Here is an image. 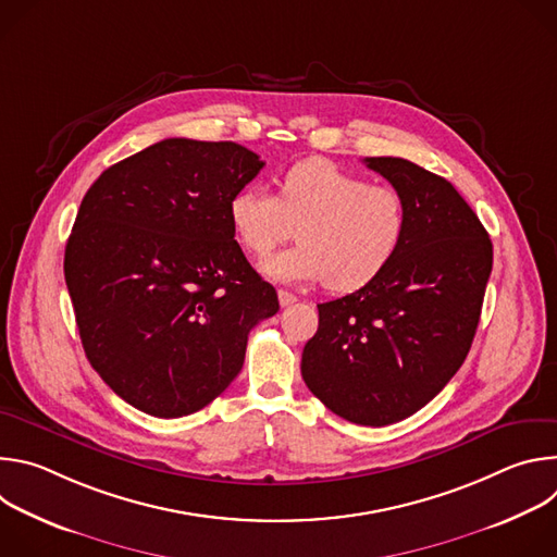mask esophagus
<instances>
[{
  "label": "esophagus",
  "mask_w": 557,
  "mask_h": 557,
  "mask_svg": "<svg viewBox=\"0 0 557 557\" xmlns=\"http://www.w3.org/2000/svg\"><path fill=\"white\" fill-rule=\"evenodd\" d=\"M277 299H280V306H293V304L297 301V297H295L293 293L284 290V288H280V290H277Z\"/></svg>",
  "instance_id": "obj_1"
}]
</instances>
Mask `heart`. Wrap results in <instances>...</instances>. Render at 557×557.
<instances>
[{
  "mask_svg": "<svg viewBox=\"0 0 557 557\" xmlns=\"http://www.w3.org/2000/svg\"><path fill=\"white\" fill-rule=\"evenodd\" d=\"M228 222L251 256L269 253L297 224L299 243L269 256L262 271L277 282L326 280L331 290L352 293L399 256L410 211L399 191L308 158L284 172L277 198L260 185L237 189L228 200Z\"/></svg>",
  "mask_w": 557,
  "mask_h": 557,
  "instance_id": "obj_1",
  "label": "heart"
}]
</instances>
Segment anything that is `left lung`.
Returning a JSON list of instances; mask_svg holds the SVG:
<instances>
[{"label":"left lung","mask_w":557,"mask_h":557,"mask_svg":"<svg viewBox=\"0 0 557 557\" xmlns=\"http://www.w3.org/2000/svg\"><path fill=\"white\" fill-rule=\"evenodd\" d=\"M410 211L406 243L368 286L320 308L301 355L308 389L337 417L381 428L428 406L462 366L492 273L479 215L445 178L406 161H363Z\"/></svg>","instance_id":"left-lung-1"}]
</instances>
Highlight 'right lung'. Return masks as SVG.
Returning <instances> with one entry per match:
<instances>
[{
    "mask_svg": "<svg viewBox=\"0 0 557 557\" xmlns=\"http://www.w3.org/2000/svg\"><path fill=\"white\" fill-rule=\"evenodd\" d=\"M262 168L231 140L165 138L108 168L78 207L63 258L78 335L145 414L209 406L243 370L249 331L280 310L228 222Z\"/></svg>",
    "mask_w": 557,
    "mask_h": 557,
    "instance_id": "1",
    "label": "right lung"
}]
</instances>
